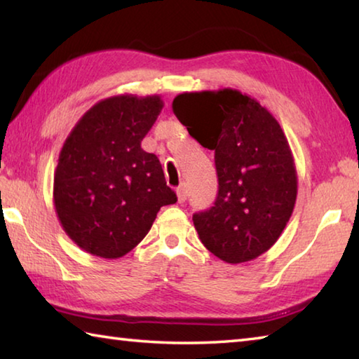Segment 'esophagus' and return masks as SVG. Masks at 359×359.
Returning <instances> with one entry per match:
<instances>
[{
  "instance_id": "obj_1",
  "label": "esophagus",
  "mask_w": 359,
  "mask_h": 359,
  "mask_svg": "<svg viewBox=\"0 0 359 359\" xmlns=\"http://www.w3.org/2000/svg\"><path fill=\"white\" fill-rule=\"evenodd\" d=\"M175 193H177V201L180 202H185V199H187V185L185 184H180L179 187H177V190H175Z\"/></svg>"
}]
</instances>
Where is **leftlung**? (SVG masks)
Listing matches in <instances>:
<instances>
[{
    "mask_svg": "<svg viewBox=\"0 0 359 359\" xmlns=\"http://www.w3.org/2000/svg\"><path fill=\"white\" fill-rule=\"evenodd\" d=\"M172 111L215 152L218 194L193 215L201 242L227 264L269 251L292 217L297 171L287 138L269 109L237 89L184 93Z\"/></svg>",
    "mask_w": 359,
    "mask_h": 359,
    "instance_id": "left-lung-1",
    "label": "left lung"
}]
</instances>
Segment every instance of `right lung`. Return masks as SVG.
Listing matches in <instances>:
<instances>
[{
  "label": "right lung",
  "instance_id": "1",
  "mask_svg": "<svg viewBox=\"0 0 359 359\" xmlns=\"http://www.w3.org/2000/svg\"><path fill=\"white\" fill-rule=\"evenodd\" d=\"M163 108L158 95H116L84 113L57 160L53 199L62 229L89 254L126 256L177 196L141 141Z\"/></svg>",
  "mask_w": 359,
  "mask_h": 359
}]
</instances>
